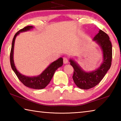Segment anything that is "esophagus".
Here are the masks:
<instances>
[{
  "label": "esophagus",
  "instance_id": "esophagus-1",
  "mask_svg": "<svg viewBox=\"0 0 121 121\" xmlns=\"http://www.w3.org/2000/svg\"><path fill=\"white\" fill-rule=\"evenodd\" d=\"M63 63H64L65 64H67V63H68L69 60L68 58H67V57H64L63 59Z\"/></svg>",
  "mask_w": 121,
  "mask_h": 121
}]
</instances>
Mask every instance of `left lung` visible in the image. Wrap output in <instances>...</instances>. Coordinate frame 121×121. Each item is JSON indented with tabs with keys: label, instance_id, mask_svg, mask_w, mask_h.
Masks as SVG:
<instances>
[{
	"label": "left lung",
	"instance_id": "8db88e82",
	"mask_svg": "<svg viewBox=\"0 0 121 121\" xmlns=\"http://www.w3.org/2000/svg\"><path fill=\"white\" fill-rule=\"evenodd\" d=\"M93 39L101 46L103 51L104 61L99 68L92 72L86 73L74 61L71 59L69 61L74 69L73 76V82L77 87L81 89L88 90L98 85L103 79L112 65V45L108 35L100 30Z\"/></svg>",
	"mask_w": 121,
	"mask_h": 121
}]
</instances>
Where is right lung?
<instances>
[{
    "mask_svg": "<svg viewBox=\"0 0 121 121\" xmlns=\"http://www.w3.org/2000/svg\"><path fill=\"white\" fill-rule=\"evenodd\" d=\"M33 28V26H26L22 29L20 30L15 34L13 41H12V48L10 53V62L13 70L17 76L19 80L23 84L28 87L32 88L34 89H42L45 87L50 82L52 78L55 71L59 67H61L63 65V59L60 58L58 60L54 61L40 75L36 77H27L20 73L16 69L14 65L13 60V51L14 42L16 37L20 34V32L26 31L29 30Z\"/></svg>",
    "mask_w": 121,
    "mask_h": 121,
    "instance_id": "obj_1",
    "label": "right lung"
}]
</instances>
